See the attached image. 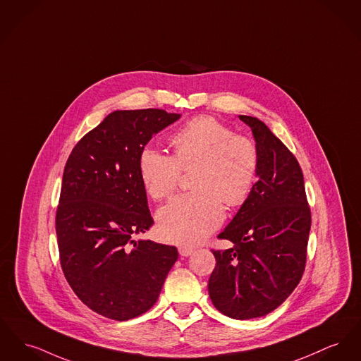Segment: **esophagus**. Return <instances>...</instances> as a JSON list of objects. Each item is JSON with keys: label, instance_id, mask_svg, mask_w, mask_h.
<instances>
[{"label": "esophagus", "instance_id": "1", "mask_svg": "<svg viewBox=\"0 0 361 361\" xmlns=\"http://www.w3.org/2000/svg\"><path fill=\"white\" fill-rule=\"evenodd\" d=\"M178 252H180L181 256H190V255L193 254V250L188 248V247H180Z\"/></svg>", "mask_w": 361, "mask_h": 361}]
</instances>
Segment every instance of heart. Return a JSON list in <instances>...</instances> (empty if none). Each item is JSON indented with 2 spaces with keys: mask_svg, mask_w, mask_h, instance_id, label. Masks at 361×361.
<instances>
[{
  "mask_svg": "<svg viewBox=\"0 0 361 361\" xmlns=\"http://www.w3.org/2000/svg\"><path fill=\"white\" fill-rule=\"evenodd\" d=\"M173 157L154 147L139 155V176L151 197L161 200L176 190L181 169L193 165V187L158 212L162 237L180 245L202 243L224 221L228 206L245 202L254 185L259 155L254 142L214 117L190 120L170 137Z\"/></svg>",
  "mask_w": 361,
  "mask_h": 361,
  "instance_id": "1",
  "label": "heart"
}]
</instances>
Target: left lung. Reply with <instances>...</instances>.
Returning a JSON list of instances; mask_svg holds the SVG:
<instances>
[{
    "instance_id": "1",
    "label": "left lung",
    "mask_w": 361,
    "mask_h": 361,
    "mask_svg": "<svg viewBox=\"0 0 361 361\" xmlns=\"http://www.w3.org/2000/svg\"><path fill=\"white\" fill-rule=\"evenodd\" d=\"M251 128L259 155L252 190L219 234L233 248L214 251L209 295L218 311L247 320L270 314L295 290L305 267L311 212L295 155L263 121Z\"/></svg>"
}]
</instances>
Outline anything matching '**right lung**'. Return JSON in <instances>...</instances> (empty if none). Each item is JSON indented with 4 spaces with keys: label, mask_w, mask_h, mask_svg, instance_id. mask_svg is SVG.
<instances>
[{
    "label": "right lung",
    "mask_w": 361,
    "mask_h": 361,
    "mask_svg": "<svg viewBox=\"0 0 361 361\" xmlns=\"http://www.w3.org/2000/svg\"><path fill=\"white\" fill-rule=\"evenodd\" d=\"M181 114L116 110L72 149L63 174L56 232L65 278L88 308L114 320L157 302L176 263V247L135 241L154 221L139 176V155Z\"/></svg>",
    "instance_id": "right-lung-1"
}]
</instances>
